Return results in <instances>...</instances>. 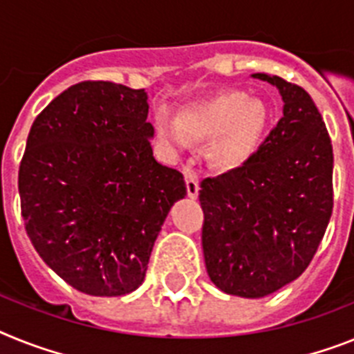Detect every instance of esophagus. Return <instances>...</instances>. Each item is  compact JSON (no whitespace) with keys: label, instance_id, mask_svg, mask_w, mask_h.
<instances>
[{"label":"esophagus","instance_id":"1","mask_svg":"<svg viewBox=\"0 0 354 354\" xmlns=\"http://www.w3.org/2000/svg\"><path fill=\"white\" fill-rule=\"evenodd\" d=\"M183 176H185L187 183V194H189V198H196V196H198V191H200L198 172H196L191 165H185V167H183Z\"/></svg>","mask_w":354,"mask_h":354}]
</instances>
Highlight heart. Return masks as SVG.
Returning a JSON list of instances; mask_svg holds the SVG:
<instances>
[{"mask_svg": "<svg viewBox=\"0 0 354 354\" xmlns=\"http://www.w3.org/2000/svg\"><path fill=\"white\" fill-rule=\"evenodd\" d=\"M268 124V108L245 91L223 90L178 111L176 120L160 113L156 135L169 145L189 140H210V162L219 169L241 167L259 145Z\"/></svg>", "mask_w": 354, "mask_h": 354, "instance_id": "1", "label": "heart"}]
</instances>
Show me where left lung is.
<instances>
[{
    "mask_svg": "<svg viewBox=\"0 0 354 354\" xmlns=\"http://www.w3.org/2000/svg\"><path fill=\"white\" fill-rule=\"evenodd\" d=\"M252 77L283 97V117L241 167L201 182L205 266L228 295L259 299L295 281L333 212V147L301 86Z\"/></svg>",
    "mask_w": 354,
    "mask_h": 354,
    "instance_id": "8db88e82",
    "label": "left lung"
}]
</instances>
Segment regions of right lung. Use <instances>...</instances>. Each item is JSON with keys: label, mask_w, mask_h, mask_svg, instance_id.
<instances>
[{"label": "right lung", "mask_w": 354, "mask_h": 354, "mask_svg": "<svg viewBox=\"0 0 354 354\" xmlns=\"http://www.w3.org/2000/svg\"><path fill=\"white\" fill-rule=\"evenodd\" d=\"M144 90L108 81L70 86L35 117L19 165L21 216L35 252L88 295L144 283L183 174L153 156Z\"/></svg>", "instance_id": "1"}]
</instances>
